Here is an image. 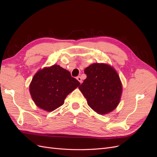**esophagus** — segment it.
Returning <instances> with one entry per match:
<instances>
[{
	"label": "esophagus",
	"mask_w": 157,
	"mask_h": 157,
	"mask_svg": "<svg viewBox=\"0 0 157 157\" xmlns=\"http://www.w3.org/2000/svg\"><path fill=\"white\" fill-rule=\"evenodd\" d=\"M77 79L78 80L80 83H82V78L80 77V76H78V77H77Z\"/></svg>",
	"instance_id": "esophagus-1"
}]
</instances>
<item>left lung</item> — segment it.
Instances as JSON below:
<instances>
[{
    "label": "left lung",
    "instance_id": "1",
    "mask_svg": "<svg viewBox=\"0 0 157 157\" xmlns=\"http://www.w3.org/2000/svg\"><path fill=\"white\" fill-rule=\"evenodd\" d=\"M87 77L78 87L88 105L99 115L115 109L122 94V83L117 71L105 63H93L84 69Z\"/></svg>",
    "mask_w": 157,
    "mask_h": 157
}]
</instances>
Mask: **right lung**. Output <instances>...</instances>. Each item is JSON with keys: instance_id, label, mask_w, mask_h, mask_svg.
<instances>
[{"instance_id": "1", "label": "right lung", "mask_w": 157, "mask_h": 157, "mask_svg": "<svg viewBox=\"0 0 157 157\" xmlns=\"http://www.w3.org/2000/svg\"><path fill=\"white\" fill-rule=\"evenodd\" d=\"M79 85L69 71L54 65L39 70L34 75L29 91L36 106L52 111L62 105L67 95Z\"/></svg>"}]
</instances>
